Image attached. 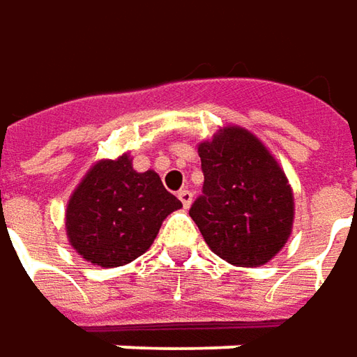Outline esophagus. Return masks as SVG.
Wrapping results in <instances>:
<instances>
[{
  "label": "esophagus",
  "mask_w": 357,
  "mask_h": 357,
  "mask_svg": "<svg viewBox=\"0 0 357 357\" xmlns=\"http://www.w3.org/2000/svg\"><path fill=\"white\" fill-rule=\"evenodd\" d=\"M178 197H179V202L183 203V209H188V207L191 205V199H193V195H191L190 190H181L178 193Z\"/></svg>",
  "instance_id": "obj_1"
}]
</instances>
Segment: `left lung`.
I'll return each instance as SVG.
<instances>
[{
  "mask_svg": "<svg viewBox=\"0 0 357 357\" xmlns=\"http://www.w3.org/2000/svg\"><path fill=\"white\" fill-rule=\"evenodd\" d=\"M197 154L205 181L190 215L207 247L235 266L275 259L294 223V195L277 158L235 124L199 142Z\"/></svg>",
  "mask_w": 357,
  "mask_h": 357,
  "instance_id": "1",
  "label": "left lung"
}]
</instances>
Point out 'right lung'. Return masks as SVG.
<instances>
[{"label":"right lung","mask_w":357,"mask_h":357,"mask_svg":"<svg viewBox=\"0 0 357 357\" xmlns=\"http://www.w3.org/2000/svg\"><path fill=\"white\" fill-rule=\"evenodd\" d=\"M179 207L154 169L132 167L128 152L98 160L68 197L67 239L89 263L122 266L152 247L164 219Z\"/></svg>","instance_id":"right-lung-1"}]
</instances>
